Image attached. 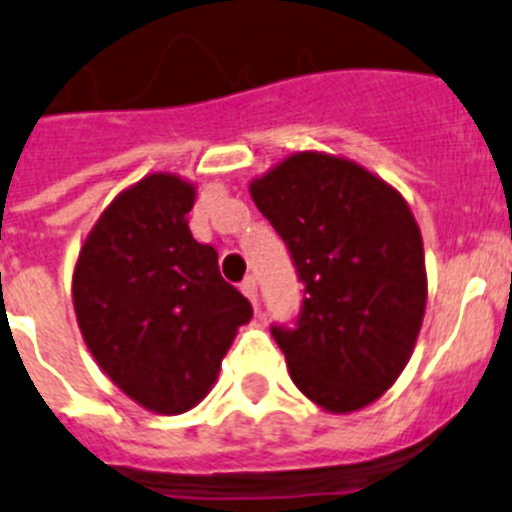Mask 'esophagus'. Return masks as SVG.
<instances>
[{
  "instance_id": "esophagus-1",
  "label": "esophagus",
  "mask_w": 512,
  "mask_h": 512,
  "mask_svg": "<svg viewBox=\"0 0 512 512\" xmlns=\"http://www.w3.org/2000/svg\"><path fill=\"white\" fill-rule=\"evenodd\" d=\"M240 292H243L253 305H256V300H259V282H256L253 274H248V277L240 282Z\"/></svg>"
}]
</instances>
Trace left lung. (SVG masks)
Masks as SVG:
<instances>
[{
    "label": "left lung",
    "instance_id": "8db88e82",
    "mask_svg": "<svg viewBox=\"0 0 512 512\" xmlns=\"http://www.w3.org/2000/svg\"><path fill=\"white\" fill-rule=\"evenodd\" d=\"M303 282L295 326H272L292 383L334 414L373 404L425 318L422 235L409 204L362 165L298 152L251 183Z\"/></svg>",
    "mask_w": 512,
    "mask_h": 512
}]
</instances>
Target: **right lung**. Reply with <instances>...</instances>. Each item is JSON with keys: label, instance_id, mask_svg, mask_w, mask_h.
<instances>
[{"label": "right lung", "instance_id": "1", "mask_svg": "<svg viewBox=\"0 0 512 512\" xmlns=\"http://www.w3.org/2000/svg\"><path fill=\"white\" fill-rule=\"evenodd\" d=\"M194 186L152 173L121 191L87 235L74 266L77 323L103 373L157 414L207 396L238 326L253 316L196 243L186 214Z\"/></svg>", "mask_w": 512, "mask_h": 512}]
</instances>
